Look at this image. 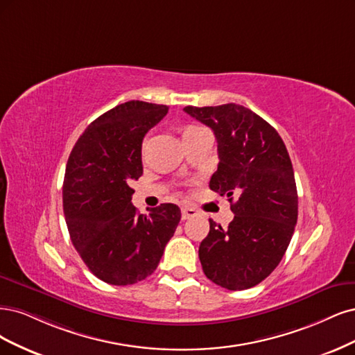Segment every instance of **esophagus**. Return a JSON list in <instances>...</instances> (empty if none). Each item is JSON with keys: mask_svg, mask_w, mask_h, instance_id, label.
<instances>
[{"mask_svg": "<svg viewBox=\"0 0 355 355\" xmlns=\"http://www.w3.org/2000/svg\"><path fill=\"white\" fill-rule=\"evenodd\" d=\"M198 215H199L198 209L190 208V207H182L181 208V218L182 220H190V218H193V216H198Z\"/></svg>", "mask_w": 355, "mask_h": 355, "instance_id": "1", "label": "esophagus"}]
</instances>
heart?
Segmentation results:
<instances>
[{
	"mask_svg": "<svg viewBox=\"0 0 355 355\" xmlns=\"http://www.w3.org/2000/svg\"><path fill=\"white\" fill-rule=\"evenodd\" d=\"M194 130H199V127H194V125H189V127H186L184 130H182V135L187 134V132H191Z\"/></svg>",
	"mask_w": 355,
	"mask_h": 355,
	"instance_id": "heart-1",
	"label": "heart"
}]
</instances>
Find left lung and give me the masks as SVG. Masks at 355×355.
Segmentation results:
<instances>
[{"label":"left lung","mask_w":355,"mask_h":355,"mask_svg":"<svg viewBox=\"0 0 355 355\" xmlns=\"http://www.w3.org/2000/svg\"><path fill=\"white\" fill-rule=\"evenodd\" d=\"M184 112L215 134L220 164L209 187L228 198L234 214L225 230L209 220L199 246L203 272L228 291L254 288L279 266L298 220L289 153L279 132L245 106H187Z\"/></svg>","instance_id":"8db88e82"}]
</instances>
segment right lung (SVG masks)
Segmentation results:
<instances>
[{"label": "right lung", "mask_w": 355, "mask_h": 355, "mask_svg": "<svg viewBox=\"0 0 355 355\" xmlns=\"http://www.w3.org/2000/svg\"><path fill=\"white\" fill-rule=\"evenodd\" d=\"M168 109L140 100L122 103L88 125L67 159V230L89 271L109 284L127 286L150 276L181 220L174 203H162L148 215L137 212L128 184L143 174L146 132Z\"/></svg>", "instance_id": "add662e5"}]
</instances>
